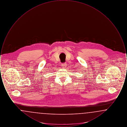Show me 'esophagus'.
<instances>
[{
	"instance_id": "obj_1",
	"label": "esophagus",
	"mask_w": 127,
	"mask_h": 127,
	"mask_svg": "<svg viewBox=\"0 0 127 127\" xmlns=\"http://www.w3.org/2000/svg\"><path fill=\"white\" fill-rule=\"evenodd\" d=\"M61 66H62V67H66V63H63V64H61Z\"/></svg>"
}]
</instances>
